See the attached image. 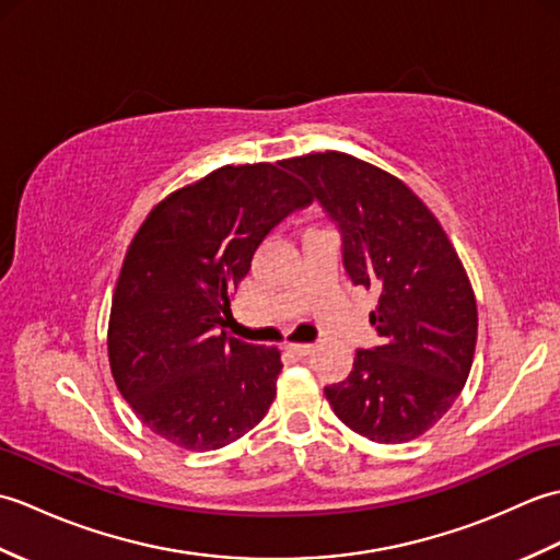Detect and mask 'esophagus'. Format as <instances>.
Masks as SVG:
<instances>
[{
  "label": "esophagus",
  "instance_id": "esophagus-1",
  "mask_svg": "<svg viewBox=\"0 0 560 560\" xmlns=\"http://www.w3.org/2000/svg\"><path fill=\"white\" fill-rule=\"evenodd\" d=\"M313 349V343H289V351L295 355H307Z\"/></svg>",
  "mask_w": 560,
  "mask_h": 560
}]
</instances>
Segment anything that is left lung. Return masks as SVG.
<instances>
[{"label":"left lung","instance_id":"left-lung-1","mask_svg":"<svg viewBox=\"0 0 560 560\" xmlns=\"http://www.w3.org/2000/svg\"><path fill=\"white\" fill-rule=\"evenodd\" d=\"M341 231L343 267L373 289L380 347L355 351L347 380L325 387L331 409L373 443H407L433 428L467 383L477 349V299L443 225L377 165L349 153L289 161Z\"/></svg>","mask_w":560,"mask_h":560}]
</instances>
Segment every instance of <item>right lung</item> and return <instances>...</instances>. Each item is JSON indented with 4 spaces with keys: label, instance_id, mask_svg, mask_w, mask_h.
I'll return each mask as SVG.
<instances>
[{
    "label": "right lung",
    "instance_id": "obj_1",
    "mask_svg": "<svg viewBox=\"0 0 560 560\" xmlns=\"http://www.w3.org/2000/svg\"><path fill=\"white\" fill-rule=\"evenodd\" d=\"M305 205L289 161L223 165L159 201L129 243L110 307V371L168 443L219 450L265 419L281 351L223 327L259 243Z\"/></svg>",
    "mask_w": 560,
    "mask_h": 560
}]
</instances>
